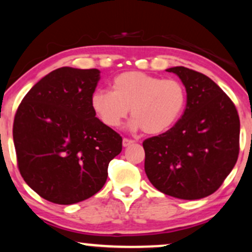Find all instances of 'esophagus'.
<instances>
[{
  "instance_id": "esophagus-1",
  "label": "esophagus",
  "mask_w": 252,
  "mask_h": 252,
  "mask_svg": "<svg viewBox=\"0 0 252 252\" xmlns=\"http://www.w3.org/2000/svg\"><path fill=\"white\" fill-rule=\"evenodd\" d=\"M135 141H132V139H129V138H123V147H130L131 144H134Z\"/></svg>"
}]
</instances>
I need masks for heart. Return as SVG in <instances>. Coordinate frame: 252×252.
I'll return each mask as SVG.
<instances>
[{
	"instance_id": "obj_1",
	"label": "heart",
	"mask_w": 252,
	"mask_h": 252,
	"mask_svg": "<svg viewBox=\"0 0 252 252\" xmlns=\"http://www.w3.org/2000/svg\"><path fill=\"white\" fill-rule=\"evenodd\" d=\"M111 87L113 92L97 90L92 97L94 111L109 128L120 126L130 110L131 129L158 135L177 122L186 107V89L174 78L126 71L114 78Z\"/></svg>"
}]
</instances>
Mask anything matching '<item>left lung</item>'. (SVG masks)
Here are the masks:
<instances>
[{
	"label": "left lung",
	"instance_id": "8db88e82",
	"mask_svg": "<svg viewBox=\"0 0 252 252\" xmlns=\"http://www.w3.org/2000/svg\"><path fill=\"white\" fill-rule=\"evenodd\" d=\"M181 78L187 108L177 123L143 142L144 170L154 187L181 199L214 193L237 162L239 116L230 97L202 72L166 69Z\"/></svg>",
	"mask_w": 252,
	"mask_h": 252
}]
</instances>
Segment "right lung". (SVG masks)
Listing matches in <instances>:
<instances>
[{
    "instance_id": "right-lung-1",
    "label": "right lung",
    "mask_w": 252,
    "mask_h": 252,
    "mask_svg": "<svg viewBox=\"0 0 252 252\" xmlns=\"http://www.w3.org/2000/svg\"><path fill=\"white\" fill-rule=\"evenodd\" d=\"M98 69L63 66L38 81L14 118L17 166L36 193L69 205L98 192L122 137L96 117Z\"/></svg>"
}]
</instances>
